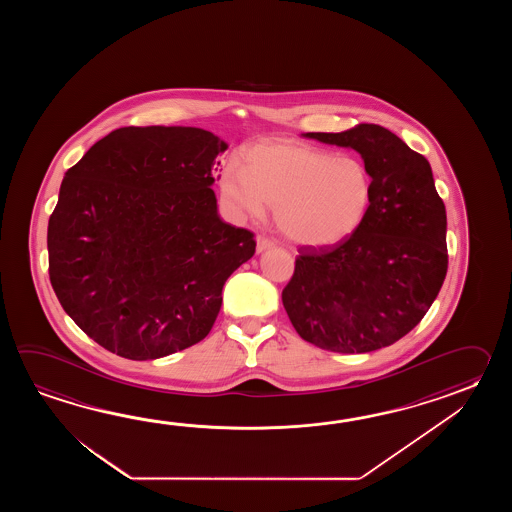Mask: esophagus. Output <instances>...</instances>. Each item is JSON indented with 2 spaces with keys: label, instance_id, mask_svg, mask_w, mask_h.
I'll list each match as a JSON object with an SVG mask.
<instances>
[{
  "label": "esophagus",
  "instance_id": "1",
  "mask_svg": "<svg viewBox=\"0 0 512 512\" xmlns=\"http://www.w3.org/2000/svg\"><path fill=\"white\" fill-rule=\"evenodd\" d=\"M276 245V241L269 238V236H265V234H260L258 238H256V251L263 252L267 251V249H272Z\"/></svg>",
  "mask_w": 512,
  "mask_h": 512
}]
</instances>
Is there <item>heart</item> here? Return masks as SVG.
Returning <instances> with one entry per match:
<instances>
[{
  "label": "heart",
  "mask_w": 512,
  "mask_h": 512,
  "mask_svg": "<svg viewBox=\"0 0 512 512\" xmlns=\"http://www.w3.org/2000/svg\"><path fill=\"white\" fill-rule=\"evenodd\" d=\"M221 192L247 218L274 207V221L289 240L326 247L362 225L373 201V177L353 157L302 142H260L243 155V168L225 166Z\"/></svg>",
  "instance_id": "1"
}]
</instances>
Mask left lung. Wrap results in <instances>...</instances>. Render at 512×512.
Masks as SVG:
<instances>
[{"label": "left lung", "instance_id": "left-lung-1", "mask_svg": "<svg viewBox=\"0 0 512 512\" xmlns=\"http://www.w3.org/2000/svg\"><path fill=\"white\" fill-rule=\"evenodd\" d=\"M305 135L357 150L373 177V201L346 240L298 249L283 307L316 348L392 346L423 320L448 269L445 203L430 163L379 124Z\"/></svg>", "mask_w": 512, "mask_h": 512}]
</instances>
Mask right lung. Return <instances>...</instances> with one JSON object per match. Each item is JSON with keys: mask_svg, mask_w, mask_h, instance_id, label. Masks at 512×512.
Masks as SVG:
<instances>
[{"mask_svg": "<svg viewBox=\"0 0 512 512\" xmlns=\"http://www.w3.org/2000/svg\"><path fill=\"white\" fill-rule=\"evenodd\" d=\"M227 144L181 126L117 128L71 166L49 218V278L87 337L161 359L207 337L251 230L219 219L210 188Z\"/></svg>", "mask_w": 512, "mask_h": 512, "instance_id": "obj_1", "label": "right lung"}]
</instances>
